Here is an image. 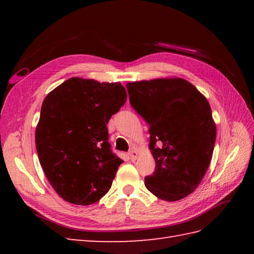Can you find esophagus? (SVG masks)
Listing matches in <instances>:
<instances>
[{
    "label": "esophagus",
    "mask_w": 254,
    "mask_h": 254,
    "mask_svg": "<svg viewBox=\"0 0 254 254\" xmlns=\"http://www.w3.org/2000/svg\"><path fill=\"white\" fill-rule=\"evenodd\" d=\"M128 156H130V159H131V161H135V160H136V158H137V156H138L137 150H136V149H132V150H130V152H128Z\"/></svg>",
    "instance_id": "esophagus-1"
}]
</instances>
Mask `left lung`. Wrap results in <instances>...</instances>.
<instances>
[{
  "label": "left lung",
  "mask_w": 254,
  "mask_h": 254,
  "mask_svg": "<svg viewBox=\"0 0 254 254\" xmlns=\"http://www.w3.org/2000/svg\"><path fill=\"white\" fill-rule=\"evenodd\" d=\"M130 104L149 126L156 167L145 187L168 202L191 194L212 160L216 126L207 99L182 78L127 84Z\"/></svg>",
  "instance_id": "left-lung-1"
}]
</instances>
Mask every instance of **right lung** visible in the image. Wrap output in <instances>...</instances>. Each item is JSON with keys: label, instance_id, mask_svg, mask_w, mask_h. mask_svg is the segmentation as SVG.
<instances>
[{"label": "right lung", "instance_id": "add662e5", "mask_svg": "<svg viewBox=\"0 0 254 254\" xmlns=\"http://www.w3.org/2000/svg\"><path fill=\"white\" fill-rule=\"evenodd\" d=\"M126 101L120 83L72 77L42 102L35 136L38 157L66 202L90 205L109 191L123 160L111 152L107 124Z\"/></svg>", "mask_w": 254, "mask_h": 254}]
</instances>
